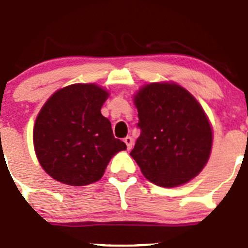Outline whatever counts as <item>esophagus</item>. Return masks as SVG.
<instances>
[{
  "mask_svg": "<svg viewBox=\"0 0 248 248\" xmlns=\"http://www.w3.org/2000/svg\"><path fill=\"white\" fill-rule=\"evenodd\" d=\"M124 144H126L127 148H128V150H131L132 146H133V139H132V138L131 137H126L124 139Z\"/></svg>",
  "mask_w": 248,
  "mask_h": 248,
  "instance_id": "34e87169",
  "label": "esophagus"
}]
</instances>
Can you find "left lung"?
<instances>
[{
  "mask_svg": "<svg viewBox=\"0 0 248 248\" xmlns=\"http://www.w3.org/2000/svg\"><path fill=\"white\" fill-rule=\"evenodd\" d=\"M141 129L132 150L152 183L174 187L195 178L207 164L213 129L202 106L173 82L146 84L133 97Z\"/></svg>",
  "mask_w": 248,
  "mask_h": 248,
  "instance_id": "8db88e82",
  "label": "left lung"
}]
</instances>
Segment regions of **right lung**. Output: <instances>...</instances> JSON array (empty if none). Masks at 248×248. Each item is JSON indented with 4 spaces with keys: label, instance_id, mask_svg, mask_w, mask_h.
Here are the masks:
<instances>
[{
    "label": "right lung",
    "instance_id": "1",
    "mask_svg": "<svg viewBox=\"0 0 248 248\" xmlns=\"http://www.w3.org/2000/svg\"><path fill=\"white\" fill-rule=\"evenodd\" d=\"M108 96L97 84L77 83L57 90L40 109L33 144L41 168L52 178L72 186L95 183L110 159L126 150L101 114Z\"/></svg>",
    "mask_w": 248,
    "mask_h": 248
}]
</instances>
